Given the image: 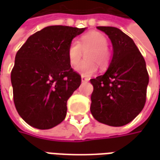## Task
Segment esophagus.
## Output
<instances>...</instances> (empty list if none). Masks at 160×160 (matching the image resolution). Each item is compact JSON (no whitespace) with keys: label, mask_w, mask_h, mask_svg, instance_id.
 <instances>
[{"label":"esophagus","mask_w":160,"mask_h":160,"mask_svg":"<svg viewBox=\"0 0 160 160\" xmlns=\"http://www.w3.org/2000/svg\"><path fill=\"white\" fill-rule=\"evenodd\" d=\"M81 81H82L83 83L84 82H88V81H89V79L85 76H81Z\"/></svg>","instance_id":"1"}]
</instances>
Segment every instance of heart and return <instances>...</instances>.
Masks as SVG:
<instances>
[{"label":"heart","instance_id":"obj_1","mask_svg":"<svg viewBox=\"0 0 160 160\" xmlns=\"http://www.w3.org/2000/svg\"><path fill=\"white\" fill-rule=\"evenodd\" d=\"M107 47L108 40L103 33L95 31L90 32L81 37L78 42L76 41L70 42L67 50L68 58L70 64L74 66L80 62L82 49H92L87 54L90 62H82L74 68L77 73L82 76H90L97 69L95 62L100 66H104L107 62L109 58Z\"/></svg>","mask_w":160,"mask_h":160}]
</instances>
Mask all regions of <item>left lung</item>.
Wrapping results in <instances>:
<instances>
[{"label": "left lung", "mask_w": 160, "mask_h": 160, "mask_svg": "<svg viewBox=\"0 0 160 160\" xmlns=\"http://www.w3.org/2000/svg\"><path fill=\"white\" fill-rule=\"evenodd\" d=\"M111 39L113 55L103 75L90 80L93 86L91 112L101 123L126 125L141 113L149 82L143 56L129 37L112 26H98Z\"/></svg>", "instance_id": "obj_1"}]
</instances>
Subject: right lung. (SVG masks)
<instances>
[{"mask_svg": "<svg viewBox=\"0 0 160 160\" xmlns=\"http://www.w3.org/2000/svg\"><path fill=\"white\" fill-rule=\"evenodd\" d=\"M86 29L47 26L30 36L16 54L11 73L13 101L19 116L32 127L49 129L66 118L67 101L81 83L67 50Z\"/></svg>", "mask_w": 160, "mask_h": 160, "instance_id": "obj_1", "label": "right lung"}]
</instances>
